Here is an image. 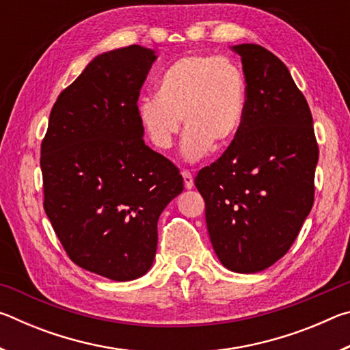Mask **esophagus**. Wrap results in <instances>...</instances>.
I'll list each match as a JSON object with an SVG mask.
<instances>
[{
	"label": "esophagus",
	"mask_w": 350,
	"mask_h": 350,
	"mask_svg": "<svg viewBox=\"0 0 350 350\" xmlns=\"http://www.w3.org/2000/svg\"><path fill=\"white\" fill-rule=\"evenodd\" d=\"M182 177H183V185H185V188L187 189H191L193 185H194V180H193L191 173H189V171H187V170H183L182 171Z\"/></svg>",
	"instance_id": "34e87169"
}]
</instances>
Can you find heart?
I'll list each match as a JSON object with an SVG mask.
<instances>
[{"label": "heart", "mask_w": 350, "mask_h": 350, "mask_svg": "<svg viewBox=\"0 0 350 350\" xmlns=\"http://www.w3.org/2000/svg\"><path fill=\"white\" fill-rule=\"evenodd\" d=\"M247 85L242 70L225 57L193 54L171 63L157 80V94L140 97L137 117L154 148L174 145L180 125L183 161L198 162L224 150L244 123ZM183 122H180V118Z\"/></svg>", "instance_id": "1"}]
</instances>
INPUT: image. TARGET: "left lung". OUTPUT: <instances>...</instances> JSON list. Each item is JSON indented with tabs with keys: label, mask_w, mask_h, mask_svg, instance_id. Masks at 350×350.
I'll list each match as a JSON object with an SVG mask.
<instances>
[{
	"label": "left lung",
	"mask_w": 350,
	"mask_h": 350,
	"mask_svg": "<svg viewBox=\"0 0 350 350\" xmlns=\"http://www.w3.org/2000/svg\"><path fill=\"white\" fill-rule=\"evenodd\" d=\"M230 49L247 83L244 123L194 185L221 264L258 273L287 253L309 216L318 145L309 105L286 64L259 44Z\"/></svg>",
	"instance_id": "1"
}]
</instances>
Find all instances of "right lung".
<instances>
[{
	"mask_svg": "<svg viewBox=\"0 0 350 350\" xmlns=\"http://www.w3.org/2000/svg\"><path fill=\"white\" fill-rule=\"evenodd\" d=\"M156 52L131 44L88 63L58 96L41 144L44 211L69 258L112 281L151 269L157 221L183 189L144 142L137 100Z\"/></svg>",
	"mask_w": 350,
	"mask_h": 350,
	"instance_id": "obj_1",
	"label": "right lung"
}]
</instances>
